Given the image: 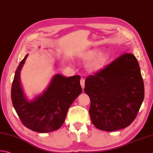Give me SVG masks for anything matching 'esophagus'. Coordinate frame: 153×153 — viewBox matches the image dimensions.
<instances>
[{"label":"esophagus","instance_id":"1","mask_svg":"<svg viewBox=\"0 0 153 153\" xmlns=\"http://www.w3.org/2000/svg\"><path fill=\"white\" fill-rule=\"evenodd\" d=\"M80 84H81V86H82V88L83 89V88H84V87H85V79H83V78L81 79Z\"/></svg>","mask_w":153,"mask_h":153}]
</instances>
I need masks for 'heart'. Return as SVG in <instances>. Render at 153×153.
<instances>
[{
    "instance_id": "b5f03b06",
    "label": "heart",
    "mask_w": 153,
    "mask_h": 153,
    "mask_svg": "<svg viewBox=\"0 0 153 153\" xmlns=\"http://www.w3.org/2000/svg\"><path fill=\"white\" fill-rule=\"evenodd\" d=\"M97 50H88L80 56V58L83 59L91 58L88 64L89 70H98L99 69L103 67L108 59V54L107 53H100L97 54Z\"/></svg>"
}]
</instances>
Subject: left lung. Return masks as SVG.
Segmentation results:
<instances>
[{"label":"left lung","mask_w":153,"mask_h":153,"mask_svg":"<svg viewBox=\"0 0 153 153\" xmlns=\"http://www.w3.org/2000/svg\"><path fill=\"white\" fill-rule=\"evenodd\" d=\"M84 91L90 99L92 123L100 130L128 127L136 118L144 100V83L138 61L124 53L87 77Z\"/></svg>","instance_id":"8db88e82"}]
</instances>
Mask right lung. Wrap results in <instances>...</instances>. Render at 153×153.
<instances>
[{"mask_svg": "<svg viewBox=\"0 0 153 153\" xmlns=\"http://www.w3.org/2000/svg\"><path fill=\"white\" fill-rule=\"evenodd\" d=\"M28 54L25 56L15 72L11 89L14 108L23 125L38 133H49L60 128L69 107L82 91L79 76H53L42 94L29 100L20 82V71Z\"/></svg>", "mask_w": 153, "mask_h": 153, "instance_id": "1", "label": "right lung"}]
</instances>
